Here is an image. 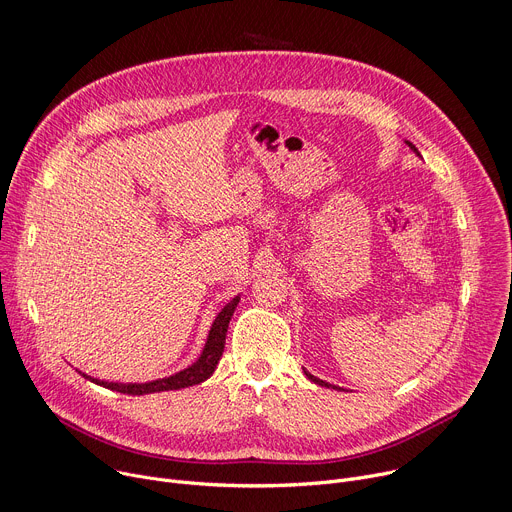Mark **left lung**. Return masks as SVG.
Instances as JSON below:
<instances>
[{
    "instance_id": "8db88e82",
    "label": "left lung",
    "mask_w": 512,
    "mask_h": 512,
    "mask_svg": "<svg viewBox=\"0 0 512 512\" xmlns=\"http://www.w3.org/2000/svg\"><path fill=\"white\" fill-rule=\"evenodd\" d=\"M406 143H408V141H406ZM408 147H410V149H414V147H412V143H408ZM414 151H416V149H414ZM304 374H306V376H308V378H310V380H312L314 384H318V386H322V388H331V384H327V382H322V380H318V378L310 376V374H308V371H304ZM333 388H335V386H333Z\"/></svg>"
}]
</instances>
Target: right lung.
Segmentation results:
<instances>
[{"instance_id": "add662e5", "label": "right lung", "mask_w": 512, "mask_h": 512, "mask_svg": "<svg viewBox=\"0 0 512 512\" xmlns=\"http://www.w3.org/2000/svg\"><path fill=\"white\" fill-rule=\"evenodd\" d=\"M237 304H239V296L232 298L220 310V314L216 316V320L212 324L208 341H206V347H204L200 359L194 365H190L188 369L179 371V374H175V376H169V378H163V380H157V382H149V384H114V382L94 380V378H89L85 374H81V376L89 378L91 382H96V384H100L104 388H110V390H116V392H122V394H132V396H143V394L165 392V390H179V388H190V386L202 384L204 380H208L214 374V369H216V365H218V361L222 357L226 329H228L230 316H232V312H235Z\"/></svg>"}]
</instances>
